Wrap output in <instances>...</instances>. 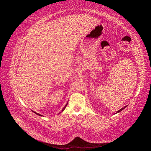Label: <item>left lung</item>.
I'll list each match as a JSON object with an SVG mask.
<instances>
[{
    "mask_svg": "<svg viewBox=\"0 0 151 151\" xmlns=\"http://www.w3.org/2000/svg\"><path fill=\"white\" fill-rule=\"evenodd\" d=\"M126 107H127V106H125V107H123V108H122V109H120V110H118V111H117V112H116V113H119V112H120L121 111H122V110H123V109H125V108Z\"/></svg>",
    "mask_w": 151,
    "mask_h": 151,
    "instance_id": "1",
    "label": "left lung"
}]
</instances>
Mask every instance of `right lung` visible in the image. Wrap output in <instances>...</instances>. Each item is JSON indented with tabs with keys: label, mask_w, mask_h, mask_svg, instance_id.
<instances>
[{
	"label": "right lung",
	"mask_w": 151,
	"mask_h": 151,
	"mask_svg": "<svg viewBox=\"0 0 151 151\" xmlns=\"http://www.w3.org/2000/svg\"><path fill=\"white\" fill-rule=\"evenodd\" d=\"M67 104L65 105V107H64V108H63L62 109V111H63V110H64V109H65V108H66V106H67ZM34 113H35L36 114H37V115H39V116H42V115H40V114H39V113H36V112H34Z\"/></svg>",
	"instance_id": "obj_1"
}]
</instances>
